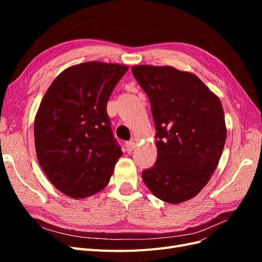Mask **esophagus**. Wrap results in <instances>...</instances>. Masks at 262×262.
<instances>
[{"mask_svg":"<svg viewBox=\"0 0 262 262\" xmlns=\"http://www.w3.org/2000/svg\"><path fill=\"white\" fill-rule=\"evenodd\" d=\"M125 148H126V150H128L129 153H131L132 150L136 148V144H134V142H132V141L126 142V143H125Z\"/></svg>","mask_w":262,"mask_h":262,"instance_id":"1","label":"esophagus"}]
</instances>
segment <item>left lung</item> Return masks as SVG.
<instances>
[{
    "label": "left lung",
    "instance_id": "left-lung-1",
    "mask_svg": "<svg viewBox=\"0 0 262 262\" xmlns=\"http://www.w3.org/2000/svg\"><path fill=\"white\" fill-rule=\"evenodd\" d=\"M147 94L156 128L157 160L142 172L144 184L162 201L192 199L215 171L226 141L221 100L199 77L165 66H133Z\"/></svg>",
    "mask_w": 262,
    "mask_h": 262
}]
</instances>
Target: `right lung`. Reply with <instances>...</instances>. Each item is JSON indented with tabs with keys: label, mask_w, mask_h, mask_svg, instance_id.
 <instances>
[{
	"label": "right lung",
	"mask_w": 262,
	"mask_h": 262,
	"mask_svg": "<svg viewBox=\"0 0 262 262\" xmlns=\"http://www.w3.org/2000/svg\"><path fill=\"white\" fill-rule=\"evenodd\" d=\"M129 68L84 62L61 72L35 117L37 160L51 184L72 199L104 189L122 155L113 136L107 101Z\"/></svg>",
	"instance_id": "obj_1"
}]
</instances>
